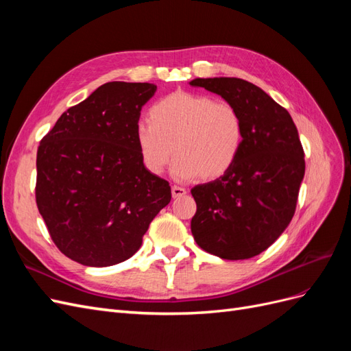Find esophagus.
<instances>
[{
	"label": "esophagus",
	"instance_id": "obj_1",
	"mask_svg": "<svg viewBox=\"0 0 351 351\" xmlns=\"http://www.w3.org/2000/svg\"><path fill=\"white\" fill-rule=\"evenodd\" d=\"M187 193V190L184 187H180V186H173L171 187V195L174 199L177 197H183Z\"/></svg>",
	"mask_w": 351,
	"mask_h": 351
}]
</instances>
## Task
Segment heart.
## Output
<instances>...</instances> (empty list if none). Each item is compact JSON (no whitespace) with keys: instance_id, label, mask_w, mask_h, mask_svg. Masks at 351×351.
<instances>
[{"instance_id":"1","label":"heart","mask_w":351,"mask_h":351,"mask_svg":"<svg viewBox=\"0 0 351 351\" xmlns=\"http://www.w3.org/2000/svg\"><path fill=\"white\" fill-rule=\"evenodd\" d=\"M147 121L136 125L134 141L143 167L164 173L176 152L173 176L182 182L214 180L236 164L244 142L239 110L209 95L178 90L156 101Z\"/></svg>"}]
</instances>
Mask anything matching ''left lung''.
<instances>
[{
  "label": "left lung",
  "mask_w": 351,
  "mask_h": 351,
  "mask_svg": "<svg viewBox=\"0 0 351 351\" xmlns=\"http://www.w3.org/2000/svg\"><path fill=\"white\" fill-rule=\"evenodd\" d=\"M232 104L244 124V142L228 173L192 189V234L205 252L227 261L267 250L290 224L304 177V152L285 108L256 84L237 77L195 79Z\"/></svg>",
  "instance_id": "left-lung-1"
}]
</instances>
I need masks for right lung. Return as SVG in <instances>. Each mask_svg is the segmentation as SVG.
I'll use <instances>...</instances> for the list:
<instances>
[{
  "label": "right lung",
  "mask_w": 351,
  "mask_h": 351,
  "mask_svg": "<svg viewBox=\"0 0 351 351\" xmlns=\"http://www.w3.org/2000/svg\"><path fill=\"white\" fill-rule=\"evenodd\" d=\"M156 86L108 82L40 141L36 205L56 246L84 267H111L142 246L171 187L143 167L134 141Z\"/></svg>",
  "instance_id": "add662e5"
}]
</instances>
